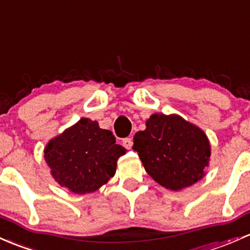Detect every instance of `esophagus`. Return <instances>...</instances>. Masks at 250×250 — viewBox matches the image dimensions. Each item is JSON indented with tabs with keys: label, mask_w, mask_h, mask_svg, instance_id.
<instances>
[{
	"label": "esophagus",
	"mask_w": 250,
	"mask_h": 250,
	"mask_svg": "<svg viewBox=\"0 0 250 250\" xmlns=\"http://www.w3.org/2000/svg\"><path fill=\"white\" fill-rule=\"evenodd\" d=\"M122 144H123V146L127 148V149H131V146H133V140H131L130 138H125V139H123Z\"/></svg>",
	"instance_id": "1"
}]
</instances>
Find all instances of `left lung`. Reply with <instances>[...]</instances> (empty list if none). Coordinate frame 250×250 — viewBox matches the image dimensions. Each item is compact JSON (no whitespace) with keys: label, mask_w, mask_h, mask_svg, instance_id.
<instances>
[{"label":"left lung","mask_w":250,"mask_h":250,"mask_svg":"<svg viewBox=\"0 0 250 250\" xmlns=\"http://www.w3.org/2000/svg\"><path fill=\"white\" fill-rule=\"evenodd\" d=\"M133 149L139 153L147 173L173 191L201 180L210 159L204 131L178 115H152L146 129L134 135Z\"/></svg>","instance_id":"left-lung-1"}]
</instances>
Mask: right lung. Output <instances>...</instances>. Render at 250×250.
<instances>
[{
	"mask_svg": "<svg viewBox=\"0 0 250 250\" xmlns=\"http://www.w3.org/2000/svg\"><path fill=\"white\" fill-rule=\"evenodd\" d=\"M125 148L116 145L110 130L98 122L81 119L45 148V160L59 185L78 194L104 185L116 172V161Z\"/></svg>",
	"mask_w": 250,
	"mask_h": 250,
	"instance_id": "1",
	"label": "right lung"
}]
</instances>
